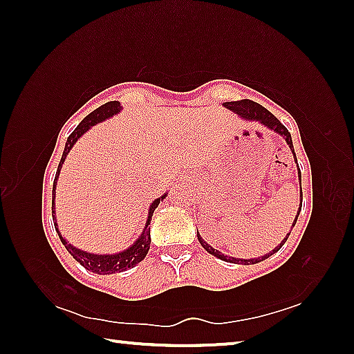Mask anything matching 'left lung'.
Masks as SVG:
<instances>
[{
  "label": "left lung",
  "mask_w": 354,
  "mask_h": 354,
  "mask_svg": "<svg viewBox=\"0 0 354 354\" xmlns=\"http://www.w3.org/2000/svg\"><path fill=\"white\" fill-rule=\"evenodd\" d=\"M223 106L227 107V109H230V111L236 112L237 115H241L242 118H245V120H253V122H259L261 124H263V127H267L268 129L274 131V133L279 134L281 137H284L286 142H287V145H289V148L292 149L293 156H295V149H293V143H292L290 133H289V131H287V128L284 127V124L281 123L279 120L273 115L272 112H268V111L266 109V107H262L261 104H257V103H254V101H251V100L227 101V103H225ZM295 160H297V156H295ZM298 176H299V184H301V173H299V167H298ZM299 189H301V187H299ZM299 196H301V203H303V192H299ZM301 203H299L297 217H295V221H293L292 227L295 226V223H297V218H298V215H299V211H301ZM289 236H290V232L286 236L284 241L281 242L277 248L272 250L270 253L263 254L262 257H256V259H237V257L226 256V254L221 253V251L212 248V245H209L200 234H198V241H200V243H201V247L205 248L209 254L218 257V259H221V261H226V262H231V263H242V266H251V263H257V262H261V261H266L267 257H270L272 254L277 253V251H279V248L283 247V245L286 243L287 237H289Z\"/></svg>",
  "instance_id": "obj_1"
}]
</instances>
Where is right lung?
Segmentation results:
<instances>
[{"mask_svg": "<svg viewBox=\"0 0 354 354\" xmlns=\"http://www.w3.org/2000/svg\"><path fill=\"white\" fill-rule=\"evenodd\" d=\"M122 111V106H120L118 101H109V103H106L103 106H100L98 109H95L93 112L88 113V115L82 120V122L77 124L76 129L73 131L68 136L67 143H65V148H64V154L61 158V162L57 165V171H56V178H55V183H53V203H51V212H53V221H55V227L57 231V236L61 239L62 245H65V248H67L68 253L75 257V259L81 263L84 268H87V270H91L93 273H98V274H111V273H117V272H124V270H129V268H133L134 266H137L140 261L145 259V256L149 250V243H151V237H149V223H151V217H153V212L154 209L159 206L160 200H164L167 194H164L160 198L154 200L151 203V206L148 209V218H147V223L145 227H143V232L140 234V237L137 239V241L131 245L128 250H123L120 251V253L115 254H93V253H87V251L80 250L73 247V245L68 243L65 239L62 237L61 231H59L57 223H56V217H55V195H56V184H57V178H59V173H61L62 169V164L65 158H67V154L70 153V149L73 148V145L76 143V140L80 139V137L87 133L88 129H91L93 124H97L100 122H103V120L109 118L112 115H115Z\"/></svg>", "mask_w": 354, "mask_h": 354, "instance_id": "obj_1", "label": "right lung"}]
</instances>
